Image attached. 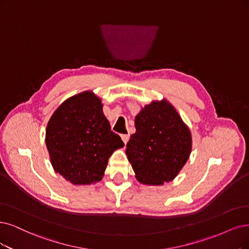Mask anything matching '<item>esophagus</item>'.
Segmentation results:
<instances>
[{"instance_id":"obj_1","label":"esophagus","mask_w":249,"mask_h":249,"mask_svg":"<svg viewBox=\"0 0 249 249\" xmlns=\"http://www.w3.org/2000/svg\"><path fill=\"white\" fill-rule=\"evenodd\" d=\"M121 139H122L123 142L126 144L128 142V140H129V135H128V134H122L121 135Z\"/></svg>"}]
</instances>
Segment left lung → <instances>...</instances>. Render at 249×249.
Segmentation results:
<instances>
[{"instance_id": "left-lung-1", "label": "left lung", "mask_w": 249, "mask_h": 249, "mask_svg": "<svg viewBox=\"0 0 249 249\" xmlns=\"http://www.w3.org/2000/svg\"><path fill=\"white\" fill-rule=\"evenodd\" d=\"M134 125L126 155L136 179L146 186L173 180L192 152L190 128L177 108L166 98L152 100L135 116Z\"/></svg>"}]
</instances>
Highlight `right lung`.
<instances>
[{"label": "right lung", "mask_w": 249, "mask_h": 249, "mask_svg": "<svg viewBox=\"0 0 249 249\" xmlns=\"http://www.w3.org/2000/svg\"><path fill=\"white\" fill-rule=\"evenodd\" d=\"M103 107L93 91H83L64 100L47 123L45 142L52 167L72 185L100 181L108 158L124 146Z\"/></svg>", "instance_id": "add662e5"}]
</instances>
